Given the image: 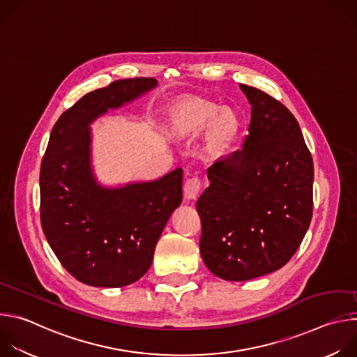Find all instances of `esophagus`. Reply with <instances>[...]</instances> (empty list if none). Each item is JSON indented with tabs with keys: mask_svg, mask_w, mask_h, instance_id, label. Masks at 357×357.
<instances>
[{
	"mask_svg": "<svg viewBox=\"0 0 357 357\" xmlns=\"http://www.w3.org/2000/svg\"><path fill=\"white\" fill-rule=\"evenodd\" d=\"M200 188H202V183L199 181V178L196 176H192L189 178L186 182H185V186H183V195H185V199L186 200H195L200 192Z\"/></svg>",
	"mask_w": 357,
	"mask_h": 357,
	"instance_id": "obj_1",
	"label": "esophagus"
}]
</instances>
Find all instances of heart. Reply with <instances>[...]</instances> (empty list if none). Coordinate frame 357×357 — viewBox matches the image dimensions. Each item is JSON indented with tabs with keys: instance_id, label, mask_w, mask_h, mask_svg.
Instances as JSON below:
<instances>
[{
	"instance_id": "b5f03b06",
	"label": "heart",
	"mask_w": 357,
	"mask_h": 357,
	"mask_svg": "<svg viewBox=\"0 0 357 357\" xmlns=\"http://www.w3.org/2000/svg\"><path fill=\"white\" fill-rule=\"evenodd\" d=\"M209 130L211 139L223 145L231 141L238 130V120L230 110H220L199 98L182 100L169 110V130L174 137L185 138Z\"/></svg>"
}]
</instances>
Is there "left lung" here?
<instances>
[{"instance_id":"obj_1","label":"left lung","mask_w":357,"mask_h":357,"mask_svg":"<svg viewBox=\"0 0 357 357\" xmlns=\"http://www.w3.org/2000/svg\"><path fill=\"white\" fill-rule=\"evenodd\" d=\"M251 105L243 148L209 169L196 202L200 254L216 277L247 281L284 267L312 219L314 162L292 113L240 84Z\"/></svg>"}]
</instances>
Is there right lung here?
<instances>
[{
	"mask_svg": "<svg viewBox=\"0 0 357 357\" xmlns=\"http://www.w3.org/2000/svg\"><path fill=\"white\" fill-rule=\"evenodd\" d=\"M157 86L154 77H135L90 91L50 132L39 175L42 230L62 266L83 284L120 288L138 281L182 202V168L121 186L101 185L93 171L90 124Z\"/></svg>",
	"mask_w": 357,
	"mask_h": 357,
	"instance_id": "1",
	"label": "right lung"
}]
</instances>
